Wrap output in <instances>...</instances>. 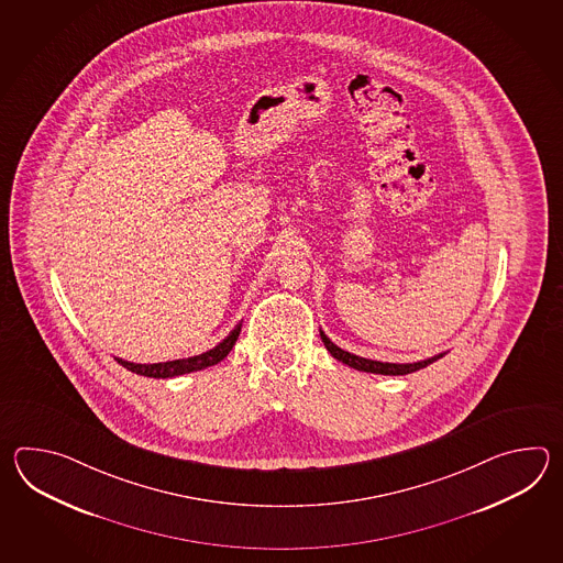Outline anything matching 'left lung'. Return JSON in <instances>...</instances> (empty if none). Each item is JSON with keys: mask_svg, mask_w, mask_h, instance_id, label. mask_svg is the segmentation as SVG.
Segmentation results:
<instances>
[{"mask_svg": "<svg viewBox=\"0 0 563 563\" xmlns=\"http://www.w3.org/2000/svg\"><path fill=\"white\" fill-rule=\"evenodd\" d=\"M322 335L323 346L328 347V352L334 356L335 360L344 362L350 368H356V371L372 372V374H384V376H402V374H410V372L420 371V368H427L429 364H432L434 360L443 358V354H437L432 358L420 360V362H412V364H393V362H378V360L362 358L356 354H350L346 350L335 346L334 342L323 334Z\"/></svg>", "mask_w": 563, "mask_h": 563, "instance_id": "left-lung-1", "label": "left lung"}]
</instances>
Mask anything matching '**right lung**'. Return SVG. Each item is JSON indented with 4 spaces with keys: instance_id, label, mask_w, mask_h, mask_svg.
<instances>
[{
    "instance_id": "obj_1",
    "label": "right lung",
    "mask_w": 563,
    "mask_h": 563,
    "mask_svg": "<svg viewBox=\"0 0 563 563\" xmlns=\"http://www.w3.org/2000/svg\"><path fill=\"white\" fill-rule=\"evenodd\" d=\"M241 323H238L231 334L219 342L216 347L207 350L199 356H191V358L170 360V362H156V364H134L129 360L117 358L119 364H122L126 371L141 374V376H148V378H173V376H180V374H189V372L203 371L209 366H216L221 360L228 356L231 347L235 346L238 338H240Z\"/></svg>"
}]
</instances>
